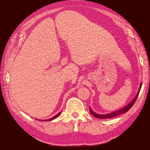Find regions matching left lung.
I'll use <instances>...</instances> for the list:
<instances>
[{
  "mask_svg": "<svg viewBox=\"0 0 150 150\" xmlns=\"http://www.w3.org/2000/svg\"><path fill=\"white\" fill-rule=\"evenodd\" d=\"M141 86H142V83L140 84V87H139V91L137 92V93L136 96L135 97V98H133V99L132 100V101L130 102V103L128 105H127V106H124L122 108H121V109H119V110H118L117 111H112V112L106 113V114H98L97 113L94 112V111L91 110V108L90 107V113L92 115H93L95 117L98 118V119H110V118H113V117H117V115H119L126 113L127 111H128L130 109V108H131L133 106V105L134 104L135 102L137 100V98L138 97V95H139V92H140V90H141Z\"/></svg>",
  "mask_w": 150,
  "mask_h": 150,
  "instance_id": "obj_1",
  "label": "left lung"
}]
</instances>
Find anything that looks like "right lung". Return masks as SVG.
I'll list each match as a JSON object with an SVG mask.
<instances>
[{"label":"right lung","mask_w":150,"mask_h":150,"mask_svg":"<svg viewBox=\"0 0 150 150\" xmlns=\"http://www.w3.org/2000/svg\"><path fill=\"white\" fill-rule=\"evenodd\" d=\"M60 113H61V111H60V112L59 113H58L57 115H55L54 117H53L52 118H51V119H47V120H43V121H50V120H54L55 119H56V118L58 117L60 115Z\"/></svg>","instance_id":"obj_1"}]
</instances>
